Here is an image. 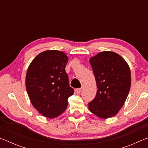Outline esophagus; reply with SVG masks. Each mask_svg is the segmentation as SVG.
<instances>
[{
  "label": "esophagus",
  "mask_w": 148,
  "mask_h": 148,
  "mask_svg": "<svg viewBox=\"0 0 148 148\" xmlns=\"http://www.w3.org/2000/svg\"><path fill=\"white\" fill-rule=\"evenodd\" d=\"M75 91H76V92L77 94H79L80 92H82V89L81 88H78V89H76V90H75Z\"/></svg>",
  "instance_id": "esophagus-1"
}]
</instances>
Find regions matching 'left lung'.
<instances>
[{"instance_id": "1", "label": "left lung", "mask_w": 148, "mask_h": 148, "mask_svg": "<svg viewBox=\"0 0 148 148\" xmlns=\"http://www.w3.org/2000/svg\"><path fill=\"white\" fill-rule=\"evenodd\" d=\"M89 62L98 89L89 109L101 118H110L118 113L126 101L131 84L130 68L122 57L109 51L100 52Z\"/></svg>"}]
</instances>
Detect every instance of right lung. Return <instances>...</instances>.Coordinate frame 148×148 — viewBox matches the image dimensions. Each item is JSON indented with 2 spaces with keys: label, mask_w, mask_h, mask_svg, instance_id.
Masks as SVG:
<instances>
[{
  "label": "right lung",
  "mask_w": 148,
  "mask_h": 148,
  "mask_svg": "<svg viewBox=\"0 0 148 148\" xmlns=\"http://www.w3.org/2000/svg\"><path fill=\"white\" fill-rule=\"evenodd\" d=\"M68 60L62 51L47 50L35 57L27 69L25 85L30 101L47 118L63 113L74 93L65 72Z\"/></svg>",
  "instance_id": "obj_1"
}]
</instances>
